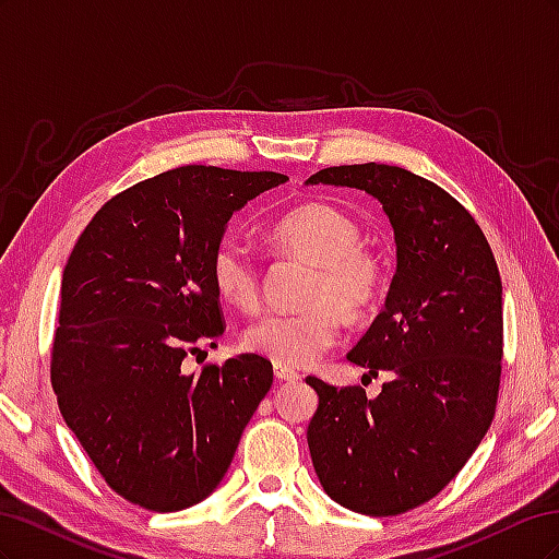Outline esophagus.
<instances>
[{"mask_svg":"<svg viewBox=\"0 0 559 559\" xmlns=\"http://www.w3.org/2000/svg\"><path fill=\"white\" fill-rule=\"evenodd\" d=\"M275 378H277V382H296V380H300V376L296 373L294 368H286V366H275Z\"/></svg>","mask_w":559,"mask_h":559,"instance_id":"obj_1","label":"esophagus"}]
</instances>
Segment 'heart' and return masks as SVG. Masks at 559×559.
<instances>
[{
	"instance_id": "1",
	"label": "heart",
	"mask_w": 559,
	"mask_h": 559,
	"mask_svg": "<svg viewBox=\"0 0 559 559\" xmlns=\"http://www.w3.org/2000/svg\"><path fill=\"white\" fill-rule=\"evenodd\" d=\"M275 251L314 265L302 310H275L251 321L242 345L280 366H306L319 359L341 335V310L361 319L382 294V263L361 247L359 224L329 205H302L267 228ZM210 275L233 306L251 310L259 302L261 273L251 253L235 240H222L210 257Z\"/></svg>"
}]
</instances>
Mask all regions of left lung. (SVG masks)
<instances>
[{
    "label": "left lung",
    "instance_id": "left-lung-1",
    "mask_svg": "<svg viewBox=\"0 0 559 559\" xmlns=\"http://www.w3.org/2000/svg\"><path fill=\"white\" fill-rule=\"evenodd\" d=\"M306 183L373 195L396 242L384 310L347 359L392 380L306 382L319 396L308 425L324 492L349 511L399 515L433 499L464 468L495 417L503 317L501 277L480 226L441 186L403 167H326Z\"/></svg>",
    "mask_w": 559,
    "mask_h": 559
}]
</instances>
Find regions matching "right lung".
<instances>
[{
    "instance_id": "obj_1",
    "label": "right lung",
    "mask_w": 559,
    "mask_h": 559,
    "mask_svg": "<svg viewBox=\"0 0 559 559\" xmlns=\"http://www.w3.org/2000/svg\"><path fill=\"white\" fill-rule=\"evenodd\" d=\"M284 181L207 165L140 181L93 216L64 265L50 382L95 468L142 509L207 499L270 392L259 354L200 373L181 364L224 335L210 257L230 216Z\"/></svg>"
}]
</instances>
